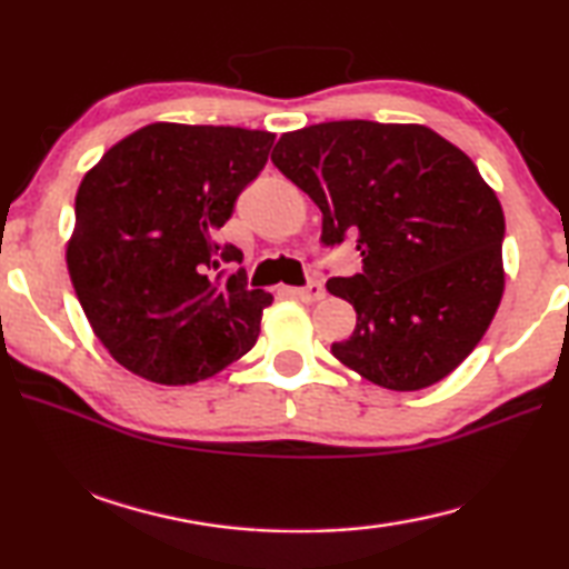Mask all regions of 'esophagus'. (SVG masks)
Here are the masks:
<instances>
[{
    "instance_id": "esophagus-1",
    "label": "esophagus",
    "mask_w": 569,
    "mask_h": 569,
    "mask_svg": "<svg viewBox=\"0 0 569 569\" xmlns=\"http://www.w3.org/2000/svg\"><path fill=\"white\" fill-rule=\"evenodd\" d=\"M296 296L301 298V301H306V303H316V301H321V298L326 296V288H323L321 281H308L303 288H298Z\"/></svg>"
}]
</instances>
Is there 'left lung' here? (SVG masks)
Returning <instances> with one entry per match:
<instances>
[{
	"label": "left lung",
	"instance_id": "obj_1",
	"mask_svg": "<svg viewBox=\"0 0 569 569\" xmlns=\"http://www.w3.org/2000/svg\"><path fill=\"white\" fill-rule=\"evenodd\" d=\"M271 160L321 208L323 248L356 238L361 271L326 283L356 308L336 359L391 391L449 377L505 291V213L475 162L421 124L371 120L286 132Z\"/></svg>",
	"mask_w": 569,
	"mask_h": 569
}]
</instances>
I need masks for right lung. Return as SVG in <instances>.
<instances>
[{
  "mask_svg": "<svg viewBox=\"0 0 569 569\" xmlns=\"http://www.w3.org/2000/svg\"><path fill=\"white\" fill-rule=\"evenodd\" d=\"M276 134L156 122L82 178L67 268L92 331L138 377L186 387L253 349L271 293L248 291L218 228Z\"/></svg>",
  "mask_w": 569,
  "mask_h": 569,
  "instance_id": "1",
  "label": "right lung"
}]
</instances>
